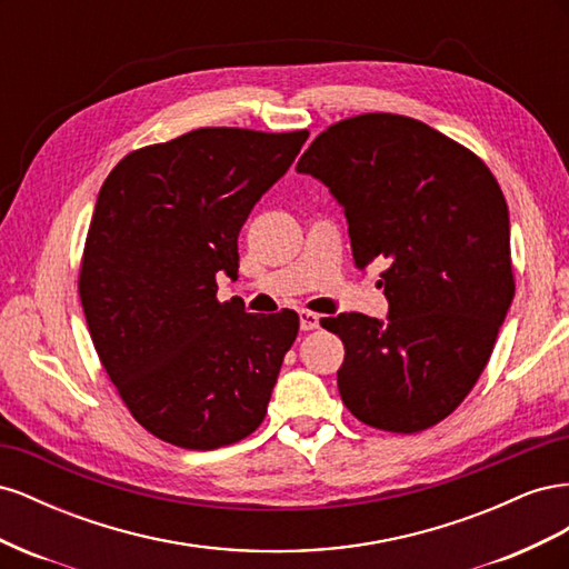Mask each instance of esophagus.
Segmentation results:
<instances>
[{"label":"esophagus","mask_w":569,"mask_h":569,"mask_svg":"<svg viewBox=\"0 0 569 569\" xmlns=\"http://www.w3.org/2000/svg\"><path fill=\"white\" fill-rule=\"evenodd\" d=\"M299 322H301L303 332H311L320 327V316L313 311H299Z\"/></svg>","instance_id":"obj_1"}]
</instances>
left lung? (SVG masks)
Segmentation results:
<instances>
[{"label": "left lung", "instance_id": "1", "mask_svg": "<svg viewBox=\"0 0 569 569\" xmlns=\"http://www.w3.org/2000/svg\"><path fill=\"white\" fill-rule=\"evenodd\" d=\"M297 173L341 206L356 266L387 263V320H320L347 349L337 372L343 406L385 432L441 422L489 363L515 297L501 187L470 149L393 113L330 126Z\"/></svg>", "mask_w": 569, "mask_h": 569}]
</instances>
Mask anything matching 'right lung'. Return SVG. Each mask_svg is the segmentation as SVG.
I'll list each match as a JSON object with an SVG mask.
<instances>
[{
  "label": "right lung",
  "instance_id": "right-lung-1",
  "mask_svg": "<svg viewBox=\"0 0 569 569\" xmlns=\"http://www.w3.org/2000/svg\"><path fill=\"white\" fill-rule=\"evenodd\" d=\"M306 140L199 128L128 153L101 184L80 301L101 366L153 437L211 451L263 422L299 316L220 303L216 274L237 278L239 230Z\"/></svg>",
  "mask_w": 569,
  "mask_h": 569
}]
</instances>
